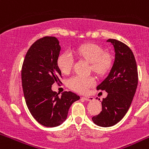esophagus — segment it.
<instances>
[{"label": "esophagus", "mask_w": 149, "mask_h": 149, "mask_svg": "<svg viewBox=\"0 0 149 149\" xmlns=\"http://www.w3.org/2000/svg\"><path fill=\"white\" fill-rule=\"evenodd\" d=\"M82 98L86 101H91L94 100V98H93V97H82Z\"/></svg>", "instance_id": "1"}]
</instances>
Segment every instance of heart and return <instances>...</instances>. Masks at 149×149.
<instances>
[{
  "label": "heart",
  "instance_id": "obj_1",
  "mask_svg": "<svg viewBox=\"0 0 149 149\" xmlns=\"http://www.w3.org/2000/svg\"><path fill=\"white\" fill-rule=\"evenodd\" d=\"M78 56L90 63L91 69L96 74H101L106 72L111 65V57L105 54L104 50L95 44L82 45L75 50ZM56 65L63 73L70 72L73 65V56L69 51L60 54L56 59ZM95 79L93 77L74 75L68 81L70 89L79 93H86L89 88L94 86Z\"/></svg>",
  "mask_w": 149,
  "mask_h": 149
}]
</instances>
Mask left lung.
I'll list each match as a JSON object with an SVG mask.
<instances>
[{"mask_svg":"<svg viewBox=\"0 0 149 149\" xmlns=\"http://www.w3.org/2000/svg\"><path fill=\"white\" fill-rule=\"evenodd\" d=\"M107 42L113 45L115 60L108 76L97 86L98 90L107 93L101 102L102 110L92 118L101 127H110L122 120L131 106L138 84L137 66L131 48L116 39Z\"/></svg>","mask_w":149,"mask_h":149,"instance_id":"8db88e82","label":"left lung"}]
</instances>
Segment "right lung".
Here are the masks:
<instances>
[{
    "mask_svg": "<svg viewBox=\"0 0 149 149\" xmlns=\"http://www.w3.org/2000/svg\"><path fill=\"white\" fill-rule=\"evenodd\" d=\"M58 39L45 36L30 46L22 68V82L26 104L31 115L45 127H56L66 119L71 105L80 99L72 92L61 96L51 86L60 82L61 71L56 59L61 48Z\"/></svg>",
    "mask_w": 149,
    "mask_h": 149,
    "instance_id": "right-lung-1",
    "label": "right lung"
}]
</instances>
